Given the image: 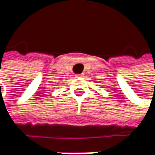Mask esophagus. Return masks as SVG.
Returning <instances> with one entry per match:
<instances>
[{"instance_id":"esophagus-1","label":"esophagus","mask_w":155,"mask_h":155,"mask_svg":"<svg viewBox=\"0 0 155 155\" xmlns=\"http://www.w3.org/2000/svg\"><path fill=\"white\" fill-rule=\"evenodd\" d=\"M84 77V74H78L76 75V78H82Z\"/></svg>"}]
</instances>
